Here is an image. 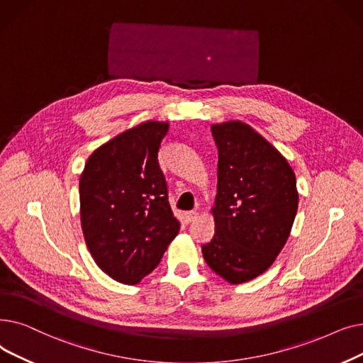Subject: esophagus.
Returning <instances> with one entry per match:
<instances>
[{"mask_svg":"<svg viewBox=\"0 0 363 363\" xmlns=\"http://www.w3.org/2000/svg\"><path fill=\"white\" fill-rule=\"evenodd\" d=\"M184 218H186L187 223H192L198 218V213L196 211H187V213H184Z\"/></svg>","mask_w":363,"mask_h":363,"instance_id":"1","label":"esophagus"}]
</instances>
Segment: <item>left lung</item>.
Instances as JSON below:
<instances>
[{
	"mask_svg": "<svg viewBox=\"0 0 363 363\" xmlns=\"http://www.w3.org/2000/svg\"><path fill=\"white\" fill-rule=\"evenodd\" d=\"M218 149L216 233L202 245L230 284L264 273L282 251L298 208L296 174L264 137L240 121L211 127Z\"/></svg>",
	"mask_w": 363,
	"mask_h": 363,
	"instance_id": "8db88e82",
	"label": "left lung"
}]
</instances>
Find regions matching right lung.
Returning <instances> with one entry per match:
<instances>
[{
  "mask_svg": "<svg viewBox=\"0 0 363 363\" xmlns=\"http://www.w3.org/2000/svg\"><path fill=\"white\" fill-rule=\"evenodd\" d=\"M168 123L146 121L96 149L79 179L81 226L96 264L137 284L161 262L180 223L171 211L158 152Z\"/></svg>",
  "mask_w": 363,
  "mask_h": 363,
  "instance_id": "1",
  "label": "right lung"
}]
</instances>
